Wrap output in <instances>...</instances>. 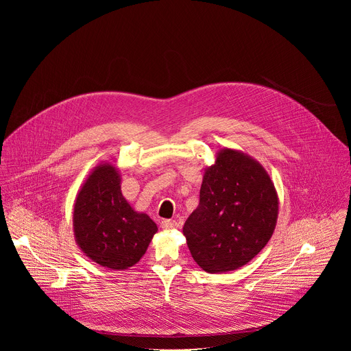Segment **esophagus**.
Returning <instances> with one entry per match:
<instances>
[{
    "instance_id": "1",
    "label": "esophagus",
    "mask_w": 351,
    "mask_h": 351,
    "mask_svg": "<svg viewBox=\"0 0 351 351\" xmlns=\"http://www.w3.org/2000/svg\"><path fill=\"white\" fill-rule=\"evenodd\" d=\"M161 226H162V229H165V230H172V229H176V228L179 226V223H178L176 221H173V219H164L162 223H161Z\"/></svg>"
}]
</instances>
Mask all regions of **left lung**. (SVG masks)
<instances>
[{"mask_svg":"<svg viewBox=\"0 0 351 351\" xmlns=\"http://www.w3.org/2000/svg\"><path fill=\"white\" fill-rule=\"evenodd\" d=\"M279 199L264 167L232 148L206 168L199 204L183 234L193 260L210 274L234 271L252 261L269 241Z\"/></svg>","mask_w":351,"mask_h":351,"instance_id":"left-lung-1","label":"left lung"}]
</instances>
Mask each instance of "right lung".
Here are the masks:
<instances>
[{
  "label": "right lung",
  "mask_w": 351,
  "mask_h": 351,
  "mask_svg": "<svg viewBox=\"0 0 351 351\" xmlns=\"http://www.w3.org/2000/svg\"><path fill=\"white\" fill-rule=\"evenodd\" d=\"M157 230L152 218L126 202L115 165L93 169L73 206L75 239L90 260L108 269H128L145 254Z\"/></svg>",
  "instance_id": "add662e5"
}]
</instances>
